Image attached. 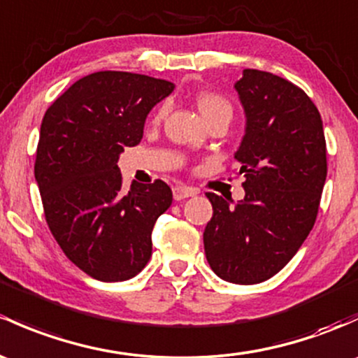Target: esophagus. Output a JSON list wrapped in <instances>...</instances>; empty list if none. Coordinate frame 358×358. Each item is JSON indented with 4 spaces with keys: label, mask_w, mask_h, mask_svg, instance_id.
<instances>
[{
    "label": "esophagus",
    "mask_w": 358,
    "mask_h": 358,
    "mask_svg": "<svg viewBox=\"0 0 358 358\" xmlns=\"http://www.w3.org/2000/svg\"><path fill=\"white\" fill-rule=\"evenodd\" d=\"M195 194H197V192H195V189H192V187H187V185L173 187V197H175V201H183V199L192 197V195Z\"/></svg>",
    "instance_id": "34e87169"
}]
</instances>
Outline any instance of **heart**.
I'll use <instances>...</instances> for the list:
<instances>
[{
    "label": "heart",
    "mask_w": 358,
    "mask_h": 358,
    "mask_svg": "<svg viewBox=\"0 0 358 358\" xmlns=\"http://www.w3.org/2000/svg\"><path fill=\"white\" fill-rule=\"evenodd\" d=\"M194 101H195V106H197V110L201 111L202 118L206 120L208 125L216 122H227V123L231 122L233 104L229 103L223 94L213 92V90H201V92L195 94ZM166 111H168V104H161L152 116L154 123H159L161 120L166 116Z\"/></svg>",
    "instance_id": "1"
}]
</instances>
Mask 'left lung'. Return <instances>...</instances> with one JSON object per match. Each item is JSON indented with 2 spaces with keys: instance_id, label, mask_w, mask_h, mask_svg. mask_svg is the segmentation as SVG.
Wrapping results in <instances>:
<instances>
[{
  "instance_id": "left-lung-1",
  "label": "left lung",
  "mask_w": 358,
  "mask_h": 358,
  "mask_svg": "<svg viewBox=\"0 0 358 358\" xmlns=\"http://www.w3.org/2000/svg\"><path fill=\"white\" fill-rule=\"evenodd\" d=\"M235 89L247 115L235 154L245 199L229 206L206 194L213 217L204 250L224 281L254 285L280 273L314 227L328 175L326 138L315 104L287 78L248 69Z\"/></svg>"
}]
</instances>
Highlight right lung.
<instances>
[{
	"label": "right lung",
	"instance_id": "1",
	"mask_svg": "<svg viewBox=\"0 0 358 358\" xmlns=\"http://www.w3.org/2000/svg\"><path fill=\"white\" fill-rule=\"evenodd\" d=\"M175 85L130 71H96L70 85L41 123L34 175L50 231L90 278L125 281L152 254V228L171 206L163 180L123 190L118 156Z\"/></svg>",
	"mask_w": 358,
	"mask_h": 358
}]
</instances>
